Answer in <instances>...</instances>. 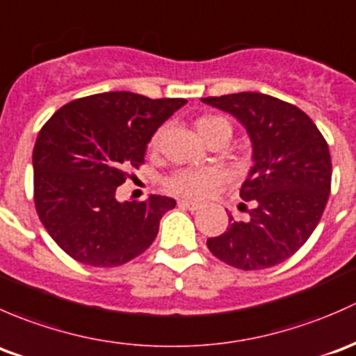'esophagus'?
<instances>
[{
	"label": "esophagus",
	"mask_w": 356,
	"mask_h": 356,
	"mask_svg": "<svg viewBox=\"0 0 356 356\" xmlns=\"http://www.w3.org/2000/svg\"><path fill=\"white\" fill-rule=\"evenodd\" d=\"M178 205L181 209H186V211H197V209L200 207L199 202H193V200H186V199L178 200Z\"/></svg>",
	"instance_id": "esophagus-1"
}]
</instances>
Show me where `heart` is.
<instances>
[{
    "instance_id": "1",
    "label": "heart",
    "mask_w": 356,
    "mask_h": 356,
    "mask_svg": "<svg viewBox=\"0 0 356 356\" xmlns=\"http://www.w3.org/2000/svg\"><path fill=\"white\" fill-rule=\"evenodd\" d=\"M195 128L205 142L216 137H232V123L222 116L205 115L195 122ZM161 131L151 138V149L159 144ZM222 183V173L218 170H181L168 179V186L175 192L188 197H205Z\"/></svg>"
}]
</instances>
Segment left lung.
I'll return each mask as SVG.
<instances>
[{"mask_svg": "<svg viewBox=\"0 0 356 356\" xmlns=\"http://www.w3.org/2000/svg\"><path fill=\"white\" fill-rule=\"evenodd\" d=\"M234 116L252 142L254 166L240 197L250 202L248 221H234L207 247L222 262L245 270L291 257L314 233L331 192V154L312 120L289 102L259 92L204 97Z\"/></svg>", "mask_w": 356, "mask_h": 356, "instance_id": "left-lung-1", "label": "left lung"}]
</instances>
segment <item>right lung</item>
I'll use <instances>...</instances> for the list:
<instances>
[{
  "mask_svg": "<svg viewBox=\"0 0 356 356\" xmlns=\"http://www.w3.org/2000/svg\"><path fill=\"white\" fill-rule=\"evenodd\" d=\"M185 104L120 90L76 99L47 120L32 154L34 200L44 228L70 257L115 267L151 247L177 200L118 202L116 188L144 163L157 128Z\"/></svg>",
  "mask_w": 356,
  "mask_h": 356,
  "instance_id": "right-lung-1",
  "label": "right lung"
}]
</instances>
